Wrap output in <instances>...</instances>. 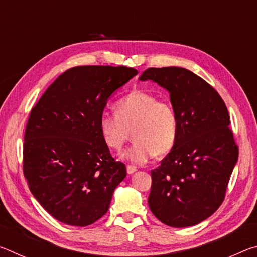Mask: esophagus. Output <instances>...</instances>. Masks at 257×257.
I'll list each match as a JSON object with an SVG mask.
<instances>
[{"mask_svg":"<svg viewBox=\"0 0 257 257\" xmlns=\"http://www.w3.org/2000/svg\"><path fill=\"white\" fill-rule=\"evenodd\" d=\"M136 171H137V169L135 168V167H133V165H127L128 175H133V173H135Z\"/></svg>","mask_w":257,"mask_h":257,"instance_id":"34e87169","label":"esophagus"}]
</instances>
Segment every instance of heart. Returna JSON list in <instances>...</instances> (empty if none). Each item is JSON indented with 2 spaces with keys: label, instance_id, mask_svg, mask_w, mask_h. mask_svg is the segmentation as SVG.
<instances>
[{
  "label": "heart",
  "instance_id": "obj_1",
  "mask_svg": "<svg viewBox=\"0 0 257 257\" xmlns=\"http://www.w3.org/2000/svg\"><path fill=\"white\" fill-rule=\"evenodd\" d=\"M103 142L120 151L133 133L134 143L122 158L146 163L154 154L163 155L177 141L179 120L175 106L152 93L134 90L115 104V114H103L98 122Z\"/></svg>",
  "mask_w": 257,
  "mask_h": 257
}]
</instances>
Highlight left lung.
<instances>
[{
	"label": "left lung",
	"instance_id": "1",
	"mask_svg": "<svg viewBox=\"0 0 257 257\" xmlns=\"http://www.w3.org/2000/svg\"><path fill=\"white\" fill-rule=\"evenodd\" d=\"M139 80L167 89L179 120L175 145L151 172L150 208L164 224L191 227L220 207L237 163L228 108L210 84L184 68H150Z\"/></svg>",
	"mask_w": 257,
	"mask_h": 257
}]
</instances>
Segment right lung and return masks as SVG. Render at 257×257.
I'll list each match as a JSON object with an SVG mask.
<instances>
[{
    "label": "right lung",
    "instance_id": "right-lung-1",
    "mask_svg": "<svg viewBox=\"0 0 257 257\" xmlns=\"http://www.w3.org/2000/svg\"><path fill=\"white\" fill-rule=\"evenodd\" d=\"M138 73L124 66H81L56 78L30 112L24 175L44 210L86 227L105 214L127 175L112 158L98 122L111 95Z\"/></svg>",
    "mask_w": 257,
    "mask_h": 257
}]
</instances>
